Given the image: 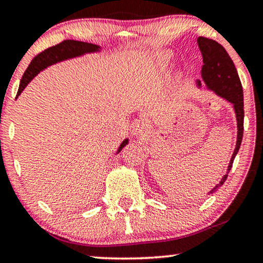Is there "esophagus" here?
<instances>
[{
	"label": "esophagus",
	"mask_w": 263,
	"mask_h": 263,
	"mask_svg": "<svg viewBox=\"0 0 263 263\" xmlns=\"http://www.w3.org/2000/svg\"><path fill=\"white\" fill-rule=\"evenodd\" d=\"M144 132V124L143 121L140 120H135L133 123L131 124V133L133 136H139L142 135V133Z\"/></svg>",
	"instance_id": "34e87169"
}]
</instances>
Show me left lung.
<instances>
[{"instance_id": "8db88e82", "label": "left lung", "mask_w": 263, "mask_h": 263, "mask_svg": "<svg viewBox=\"0 0 263 263\" xmlns=\"http://www.w3.org/2000/svg\"><path fill=\"white\" fill-rule=\"evenodd\" d=\"M198 45L202 54V65L201 76L204 82L209 89L213 90L221 98L228 100L234 105L236 118H237V143L232 157L228 167L227 175H224L220 182L210 192L212 194L218 188L223 186V183L227 180L228 174L232 168V163L237 155L239 146H241L243 138V121H244V102H243V89L242 83L239 81L237 70L235 68L234 62L229 56L227 50L217 43L216 40L205 38V36H199ZM198 86H200V82H198Z\"/></svg>"}]
</instances>
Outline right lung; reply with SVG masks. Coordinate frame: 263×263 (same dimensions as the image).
Masks as SVG:
<instances>
[{"label": "right lung", "mask_w": 263, "mask_h": 263, "mask_svg": "<svg viewBox=\"0 0 263 263\" xmlns=\"http://www.w3.org/2000/svg\"><path fill=\"white\" fill-rule=\"evenodd\" d=\"M100 46L94 45L90 43H84V42H76V40H63L62 43L57 44V45L51 46L49 49L44 50L43 52L36 54V56L32 59V62L29 63L28 68L26 69V71L22 76L20 81L19 90H17L16 95H20L21 91L25 89V87L31 82V80L34 77L39 71H42L43 69H45L46 66L54 63L64 61V59L72 58L81 56V54L87 53V52H94L98 51ZM128 140L125 139L118 150V153H120V150L126 145Z\"/></svg>", "instance_id": "right-lung-1"}]
</instances>
